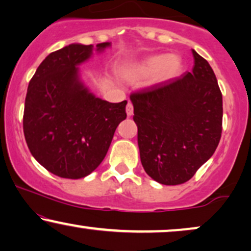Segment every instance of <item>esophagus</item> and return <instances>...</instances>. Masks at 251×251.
Returning <instances> with one entry per match:
<instances>
[{"mask_svg":"<svg viewBox=\"0 0 251 251\" xmlns=\"http://www.w3.org/2000/svg\"><path fill=\"white\" fill-rule=\"evenodd\" d=\"M133 104L131 102L127 103V105H126V113H127V116H132L133 115Z\"/></svg>","mask_w":251,"mask_h":251,"instance_id":"1","label":"esophagus"}]
</instances>
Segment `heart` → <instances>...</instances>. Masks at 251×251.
Listing matches in <instances>:
<instances>
[{
	"mask_svg": "<svg viewBox=\"0 0 251 251\" xmlns=\"http://www.w3.org/2000/svg\"><path fill=\"white\" fill-rule=\"evenodd\" d=\"M181 70V61L176 55H155L143 59L128 73L132 80H146L155 75L157 81H164L176 76Z\"/></svg>",
	"mask_w": 251,
	"mask_h": 251,
	"instance_id": "heart-1",
	"label": "heart"
}]
</instances>
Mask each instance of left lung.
Instances as JSON below:
<instances>
[{
    "instance_id": "obj_1",
    "label": "left lung",
    "mask_w": 251,
    "mask_h": 251,
    "mask_svg": "<svg viewBox=\"0 0 251 251\" xmlns=\"http://www.w3.org/2000/svg\"><path fill=\"white\" fill-rule=\"evenodd\" d=\"M193 56L192 72L131 94L142 166L162 185L193 178L222 138V92L209 63Z\"/></svg>"
}]
</instances>
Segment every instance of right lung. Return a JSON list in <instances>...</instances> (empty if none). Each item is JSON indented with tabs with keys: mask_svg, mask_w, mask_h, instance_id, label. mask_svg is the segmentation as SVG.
I'll return each instance as SVG.
<instances>
[{
	"mask_svg": "<svg viewBox=\"0 0 251 251\" xmlns=\"http://www.w3.org/2000/svg\"><path fill=\"white\" fill-rule=\"evenodd\" d=\"M100 43L98 50L109 47ZM93 46L70 45L46 57L29 81L23 128L33 157L52 175L80 179L92 173L108 152L127 102L95 98L79 81L78 68Z\"/></svg>",
	"mask_w": 251,
	"mask_h": 251,
	"instance_id": "obj_1",
	"label": "right lung"
}]
</instances>
